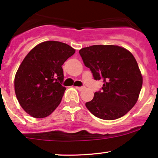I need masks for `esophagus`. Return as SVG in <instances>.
<instances>
[{
  "mask_svg": "<svg viewBox=\"0 0 158 158\" xmlns=\"http://www.w3.org/2000/svg\"><path fill=\"white\" fill-rule=\"evenodd\" d=\"M84 88H85V87H76V89H77V90H80V91L84 90Z\"/></svg>",
  "mask_w": 158,
  "mask_h": 158,
  "instance_id": "esophagus-1",
  "label": "esophagus"
}]
</instances>
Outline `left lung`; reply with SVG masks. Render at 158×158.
<instances>
[{
    "mask_svg": "<svg viewBox=\"0 0 158 158\" xmlns=\"http://www.w3.org/2000/svg\"><path fill=\"white\" fill-rule=\"evenodd\" d=\"M84 65L95 80L103 79L101 91L86 103L98 118L114 120L126 115L135 105L142 87V75L133 55L123 47L96 45L79 51Z\"/></svg>",
    "mask_w": 158,
    "mask_h": 158,
    "instance_id": "left-lung-1",
    "label": "left lung"
}]
</instances>
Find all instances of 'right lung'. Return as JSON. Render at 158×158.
Segmentation results:
<instances>
[{
  "instance_id": "right-lung-1",
  "label": "right lung",
  "mask_w": 158,
  "mask_h": 158,
  "mask_svg": "<svg viewBox=\"0 0 158 158\" xmlns=\"http://www.w3.org/2000/svg\"><path fill=\"white\" fill-rule=\"evenodd\" d=\"M75 52L65 43L46 41L34 47L16 73L14 90L19 105L34 118L47 117L58 106L66 88L61 65Z\"/></svg>"
}]
</instances>
